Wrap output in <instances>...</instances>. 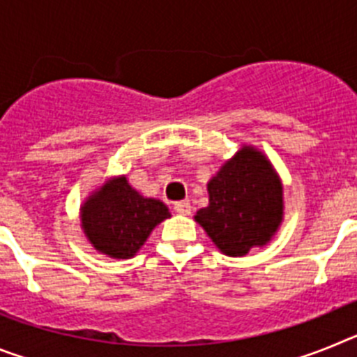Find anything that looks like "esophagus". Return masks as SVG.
I'll use <instances>...</instances> for the list:
<instances>
[{"label": "esophagus", "instance_id": "1", "mask_svg": "<svg viewBox=\"0 0 357 357\" xmlns=\"http://www.w3.org/2000/svg\"><path fill=\"white\" fill-rule=\"evenodd\" d=\"M173 209H175V213L182 214V216H189L191 214V204L189 202H175Z\"/></svg>", "mask_w": 357, "mask_h": 357}]
</instances>
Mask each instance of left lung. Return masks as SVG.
I'll return each mask as SVG.
<instances>
[{
	"instance_id": "8db88e82",
	"label": "left lung",
	"mask_w": 357,
	"mask_h": 357,
	"mask_svg": "<svg viewBox=\"0 0 357 357\" xmlns=\"http://www.w3.org/2000/svg\"><path fill=\"white\" fill-rule=\"evenodd\" d=\"M209 206L195 222L222 254L241 257L264 247L284 220V188L259 148L243 144L207 182Z\"/></svg>"
}]
</instances>
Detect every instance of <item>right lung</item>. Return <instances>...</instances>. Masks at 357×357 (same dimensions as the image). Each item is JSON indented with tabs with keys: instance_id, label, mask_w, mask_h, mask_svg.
Returning <instances> with one entry per match:
<instances>
[{
	"instance_id": "right-lung-1",
	"label": "right lung",
	"mask_w": 357,
	"mask_h": 357,
	"mask_svg": "<svg viewBox=\"0 0 357 357\" xmlns=\"http://www.w3.org/2000/svg\"><path fill=\"white\" fill-rule=\"evenodd\" d=\"M172 216L166 204L146 198L127 175L110 176L80 206V227L91 247L112 259H130L151 230Z\"/></svg>"
}]
</instances>
